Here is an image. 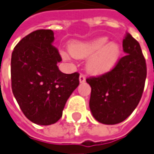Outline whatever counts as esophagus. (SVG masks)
<instances>
[{
	"instance_id": "obj_1",
	"label": "esophagus",
	"mask_w": 154,
	"mask_h": 154,
	"mask_svg": "<svg viewBox=\"0 0 154 154\" xmlns=\"http://www.w3.org/2000/svg\"><path fill=\"white\" fill-rule=\"evenodd\" d=\"M85 81V75H83V74H80V75H79V82L83 83Z\"/></svg>"
}]
</instances>
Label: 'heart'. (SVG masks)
Listing matches in <instances>:
<instances>
[{
	"label": "heart",
	"mask_w": 154,
	"mask_h": 154,
	"mask_svg": "<svg viewBox=\"0 0 154 154\" xmlns=\"http://www.w3.org/2000/svg\"><path fill=\"white\" fill-rule=\"evenodd\" d=\"M71 55L75 58H88L86 69L92 74H103L111 70L117 63L120 49L116 43H108L105 37L86 41H76L69 47ZM67 57L66 53H63Z\"/></svg>",
	"instance_id": "b5f03b06"
}]
</instances>
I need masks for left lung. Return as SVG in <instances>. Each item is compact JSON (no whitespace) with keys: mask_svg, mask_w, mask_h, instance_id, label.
I'll use <instances>...</instances> for the list:
<instances>
[{"mask_svg":"<svg viewBox=\"0 0 154 154\" xmlns=\"http://www.w3.org/2000/svg\"><path fill=\"white\" fill-rule=\"evenodd\" d=\"M125 55L113 69L86 82L91 87L90 108L93 117L105 125H115L127 119L142 98L147 77V65L139 42L126 33L123 40Z\"/></svg>","mask_w":154,"mask_h":154,"instance_id":"left-lung-1","label":"left lung"}]
</instances>
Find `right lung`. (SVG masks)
Instances as JSON below:
<instances>
[{"label": "right lung", "mask_w": 154, "mask_h": 154, "mask_svg": "<svg viewBox=\"0 0 154 154\" xmlns=\"http://www.w3.org/2000/svg\"><path fill=\"white\" fill-rule=\"evenodd\" d=\"M53 41L51 29L32 32L16 45L11 59L12 93L26 118L41 125L59 120L79 84L78 72L68 75L59 70L62 57Z\"/></svg>", "instance_id": "right-lung-1"}]
</instances>
